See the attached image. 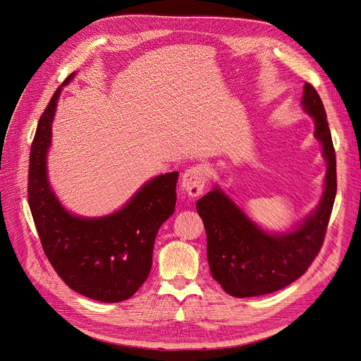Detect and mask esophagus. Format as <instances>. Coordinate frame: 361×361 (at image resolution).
<instances>
[{
	"label": "esophagus",
	"mask_w": 361,
	"mask_h": 361,
	"mask_svg": "<svg viewBox=\"0 0 361 361\" xmlns=\"http://www.w3.org/2000/svg\"><path fill=\"white\" fill-rule=\"evenodd\" d=\"M207 179V169L204 166H192L185 170L182 176V188L188 192L191 197H197L203 192L204 183Z\"/></svg>",
	"instance_id": "esophagus-1"
}]
</instances>
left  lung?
<instances>
[{"label":"left lung","mask_w":361,"mask_h":361,"mask_svg":"<svg viewBox=\"0 0 361 361\" xmlns=\"http://www.w3.org/2000/svg\"><path fill=\"white\" fill-rule=\"evenodd\" d=\"M301 104L313 118L314 137L326 161L324 194L310 215L288 232L269 233L218 185L195 203L206 228L211 274L232 297H257L286 288L307 271L324 244L337 190L336 152L324 104L309 82Z\"/></svg>","instance_id":"obj_1"}]
</instances>
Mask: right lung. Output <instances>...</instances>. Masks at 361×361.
Here are the masks:
<instances>
[{
    "label": "right lung",
    "mask_w": 361,
    "mask_h": 361,
    "mask_svg": "<svg viewBox=\"0 0 361 361\" xmlns=\"http://www.w3.org/2000/svg\"><path fill=\"white\" fill-rule=\"evenodd\" d=\"M73 76L64 80L39 118L30 154L28 203L43 251L61 280L84 297L118 302L133 297L149 277L157 233L176 206L179 173L150 179L110 215L85 218L66 211L49 185L47 155L60 93Z\"/></svg>",
    "instance_id": "obj_1"
}]
</instances>
